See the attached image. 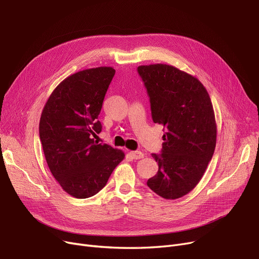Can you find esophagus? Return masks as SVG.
I'll return each mask as SVG.
<instances>
[{"label":"esophagus","mask_w":259,"mask_h":259,"mask_svg":"<svg viewBox=\"0 0 259 259\" xmlns=\"http://www.w3.org/2000/svg\"><path fill=\"white\" fill-rule=\"evenodd\" d=\"M129 154L134 160H140V159H142V157H144V153L141 151H130Z\"/></svg>","instance_id":"1"}]
</instances>
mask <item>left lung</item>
<instances>
[{"label":"left lung","mask_w":259,"mask_h":259,"mask_svg":"<svg viewBox=\"0 0 259 259\" xmlns=\"http://www.w3.org/2000/svg\"><path fill=\"white\" fill-rule=\"evenodd\" d=\"M155 123L166 127L159 165L148 187L164 199L187 195L203 177L216 147L217 125L205 87L168 64L140 65Z\"/></svg>","instance_id":"left-lung-1"}]
</instances>
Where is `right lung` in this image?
<instances>
[{"label":"right lung","mask_w":259,"mask_h":259,"mask_svg":"<svg viewBox=\"0 0 259 259\" xmlns=\"http://www.w3.org/2000/svg\"><path fill=\"white\" fill-rule=\"evenodd\" d=\"M112 66L87 69L66 77L50 95L39 123L40 141L54 178L65 193L85 199L102 190L125 153L94 142Z\"/></svg>","instance_id":"right-lung-1"}]
</instances>
